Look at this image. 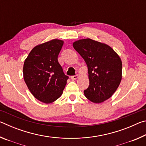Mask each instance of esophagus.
<instances>
[{
  "instance_id": "1",
  "label": "esophagus",
  "mask_w": 146,
  "mask_h": 146,
  "mask_svg": "<svg viewBox=\"0 0 146 146\" xmlns=\"http://www.w3.org/2000/svg\"><path fill=\"white\" fill-rule=\"evenodd\" d=\"M78 77V75H73V76H71V79H72V80H76V78Z\"/></svg>"
}]
</instances>
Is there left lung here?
Instances as JSON below:
<instances>
[{
  "label": "left lung",
  "mask_w": 146,
  "mask_h": 146,
  "mask_svg": "<svg viewBox=\"0 0 146 146\" xmlns=\"http://www.w3.org/2000/svg\"><path fill=\"white\" fill-rule=\"evenodd\" d=\"M73 46L88 66L90 85L84 91L86 97L94 103L110 98L122 79L119 56L110 46L90 38L76 41Z\"/></svg>",
  "instance_id": "left-lung-1"
}]
</instances>
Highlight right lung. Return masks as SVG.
I'll return each mask as SVG.
<instances>
[{
	"label": "right lung",
	"instance_id": "add662e5",
	"mask_svg": "<svg viewBox=\"0 0 146 146\" xmlns=\"http://www.w3.org/2000/svg\"><path fill=\"white\" fill-rule=\"evenodd\" d=\"M63 44L62 40L53 39L36 46L24 61V81L32 95L44 103L58 99L69 78L58 61Z\"/></svg>",
	"mask_w": 146,
	"mask_h": 146
}]
</instances>
